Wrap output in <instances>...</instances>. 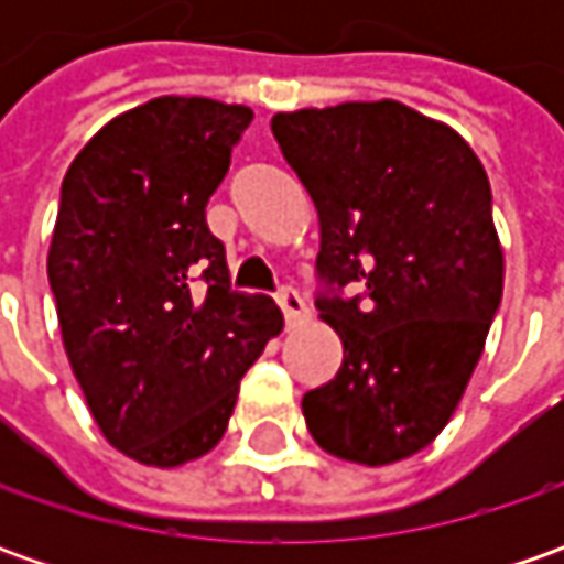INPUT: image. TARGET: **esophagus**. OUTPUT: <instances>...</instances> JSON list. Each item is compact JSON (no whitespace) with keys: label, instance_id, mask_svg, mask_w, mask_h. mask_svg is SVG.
<instances>
[{"label":"esophagus","instance_id":"esophagus-1","mask_svg":"<svg viewBox=\"0 0 564 564\" xmlns=\"http://www.w3.org/2000/svg\"><path fill=\"white\" fill-rule=\"evenodd\" d=\"M275 301H279V307H282L289 326H292V323H301V319L307 316V304H304V297L294 292V289H279Z\"/></svg>","mask_w":564,"mask_h":564}]
</instances>
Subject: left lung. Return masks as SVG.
I'll use <instances>...</instances> for the list:
<instances>
[{
  "instance_id": "obj_1",
  "label": "left lung",
  "mask_w": 564,
  "mask_h": 564,
  "mask_svg": "<svg viewBox=\"0 0 564 564\" xmlns=\"http://www.w3.org/2000/svg\"><path fill=\"white\" fill-rule=\"evenodd\" d=\"M272 138L316 206V311L341 338L336 379L301 401L307 430L341 462L411 458L455 414L502 301L487 169L395 99L275 112Z\"/></svg>"
}]
</instances>
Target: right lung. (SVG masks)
<instances>
[{"label": "right lung", "mask_w": 564, "mask_h": 564, "mask_svg": "<svg viewBox=\"0 0 564 564\" xmlns=\"http://www.w3.org/2000/svg\"><path fill=\"white\" fill-rule=\"evenodd\" d=\"M248 106L156 97L102 124L68 165L46 257L62 345L102 436L147 467L223 440L282 311L231 292L206 200Z\"/></svg>", "instance_id": "obj_1"}]
</instances>
